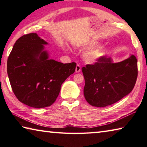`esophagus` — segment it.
<instances>
[{
	"mask_svg": "<svg viewBox=\"0 0 147 147\" xmlns=\"http://www.w3.org/2000/svg\"><path fill=\"white\" fill-rule=\"evenodd\" d=\"M81 71V66L80 65H77L76 67V73H80Z\"/></svg>",
	"mask_w": 147,
	"mask_h": 147,
	"instance_id": "obj_1",
	"label": "esophagus"
}]
</instances>
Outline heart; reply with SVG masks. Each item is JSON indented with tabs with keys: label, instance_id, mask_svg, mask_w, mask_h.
I'll return each instance as SVG.
<instances>
[{
	"label": "heart",
	"instance_id": "1",
	"mask_svg": "<svg viewBox=\"0 0 147 147\" xmlns=\"http://www.w3.org/2000/svg\"><path fill=\"white\" fill-rule=\"evenodd\" d=\"M91 46L93 47L94 45L92 44ZM109 53H110V49L107 47L96 49L87 52L84 55V58L86 61L89 63H94L97 61L99 59L109 55Z\"/></svg>",
	"mask_w": 147,
	"mask_h": 147
}]
</instances>
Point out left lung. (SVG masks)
Listing matches in <instances>:
<instances>
[{"mask_svg": "<svg viewBox=\"0 0 147 147\" xmlns=\"http://www.w3.org/2000/svg\"><path fill=\"white\" fill-rule=\"evenodd\" d=\"M85 79L84 94L91 106L111 105L127 95L135 86L138 74V59L131 55L118 63L106 56L82 67Z\"/></svg>", "mask_w": 147, "mask_h": 147, "instance_id": "obj_1", "label": "left lung"}]
</instances>
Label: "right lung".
I'll return each mask as SVG.
<instances>
[{
    "label": "right lung",
    "mask_w": 147,
    "mask_h": 147,
    "mask_svg": "<svg viewBox=\"0 0 147 147\" xmlns=\"http://www.w3.org/2000/svg\"><path fill=\"white\" fill-rule=\"evenodd\" d=\"M47 44L36 33L16 41L7 61V72L17 98L36 108L51 106L65 80L75 71V62L63 63L49 59L44 51Z\"/></svg>",
    "instance_id": "obj_1"
}]
</instances>
